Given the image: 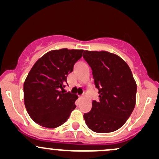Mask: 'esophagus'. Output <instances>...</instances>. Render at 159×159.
Listing matches in <instances>:
<instances>
[{"label":"esophagus","mask_w":159,"mask_h":159,"mask_svg":"<svg viewBox=\"0 0 159 159\" xmlns=\"http://www.w3.org/2000/svg\"><path fill=\"white\" fill-rule=\"evenodd\" d=\"M84 97H85L84 94H82V95H81V96H80V98H84Z\"/></svg>","instance_id":"34e87169"}]
</instances>
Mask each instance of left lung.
Listing matches in <instances>:
<instances>
[{
    "label": "left lung",
    "mask_w": 159,
    "mask_h": 159,
    "mask_svg": "<svg viewBox=\"0 0 159 159\" xmlns=\"http://www.w3.org/2000/svg\"><path fill=\"white\" fill-rule=\"evenodd\" d=\"M83 57L93 71L99 100L84 113L87 126L96 133H110L121 128L136 104L137 84L125 60L107 51L84 52Z\"/></svg>",
    "instance_id": "1"
}]
</instances>
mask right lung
<instances>
[{
	"label": "right lung",
	"mask_w": 159,
	"mask_h": 159,
	"mask_svg": "<svg viewBox=\"0 0 159 159\" xmlns=\"http://www.w3.org/2000/svg\"><path fill=\"white\" fill-rule=\"evenodd\" d=\"M83 50H54L34 63L24 82V102L31 119L55 128L67 121L75 109L76 94L64 91L67 75L83 55Z\"/></svg>",
	"instance_id": "right-lung-1"
}]
</instances>
